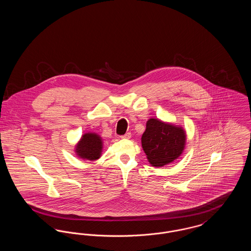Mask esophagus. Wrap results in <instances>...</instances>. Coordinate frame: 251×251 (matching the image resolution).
Here are the masks:
<instances>
[{"instance_id": "34e87169", "label": "esophagus", "mask_w": 251, "mask_h": 251, "mask_svg": "<svg viewBox=\"0 0 251 251\" xmlns=\"http://www.w3.org/2000/svg\"><path fill=\"white\" fill-rule=\"evenodd\" d=\"M131 132H127L125 133L124 135H121V138H124V139H129L131 137Z\"/></svg>"}]
</instances>
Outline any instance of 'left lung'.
Wrapping results in <instances>:
<instances>
[{
  "instance_id": "8db88e82",
  "label": "left lung",
  "mask_w": 251,
  "mask_h": 251,
  "mask_svg": "<svg viewBox=\"0 0 251 251\" xmlns=\"http://www.w3.org/2000/svg\"><path fill=\"white\" fill-rule=\"evenodd\" d=\"M142 147L153 167H163L177 159L185 145V132L178 126L151 119L144 131Z\"/></svg>"
}]
</instances>
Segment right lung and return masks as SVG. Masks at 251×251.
<instances>
[{
    "instance_id": "add662e5",
    "label": "right lung",
    "mask_w": 251,
    "mask_h": 251,
    "mask_svg": "<svg viewBox=\"0 0 251 251\" xmlns=\"http://www.w3.org/2000/svg\"><path fill=\"white\" fill-rule=\"evenodd\" d=\"M102 149L100 137L96 133H85L77 145L76 152L81 158L87 160H97L100 158Z\"/></svg>"
}]
</instances>
